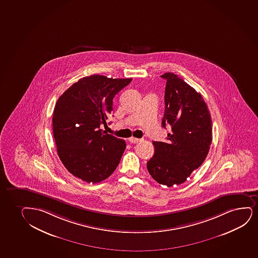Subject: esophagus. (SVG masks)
I'll return each mask as SVG.
<instances>
[{
    "label": "esophagus",
    "instance_id": "1",
    "mask_svg": "<svg viewBox=\"0 0 258 258\" xmlns=\"http://www.w3.org/2000/svg\"><path fill=\"white\" fill-rule=\"evenodd\" d=\"M128 141H130V143H137L141 142L142 139H138V138H136V137H131V138H128Z\"/></svg>",
    "mask_w": 258,
    "mask_h": 258
}]
</instances>
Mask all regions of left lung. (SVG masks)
Returning a JSON list of instances; mask_svg holds the SVG:
<instances>
[{
	"label": "left lung",
	"mask_w": 258,
	"mask_h": 258,
	"mask_svg": "<svg viewBox=\"0 0 258 258\" xmlns=\"http://www.w3.org/2000/svg\"><path fill=\"white\" fill-rule=\"evenodd\" d=\"M167 80L162 126H170L167 143L154 142L155 154L147 169L158 183L172 187L184 182L207 157L212 142V121L200 93L174 73Z\"/></svg>",
	"instance_id": "left-lung-1"
}]
</instances>
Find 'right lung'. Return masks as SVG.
<instances>
[{"mask_svg":"<svg viewBox=\"0 0 258 258\" xmlns=\"http://www.w3.org/2000/svg\"><path fill=\"white\" fill-rule=\"evenodd\" d=\"M132 79L93 75L74 83L58 99L53 134L65 168L78 178L97 183L115 171L126 149L124 140L102 132L113 99Z\"/></svg>","mask_w":258,"mask_h":258,"instance_id":"1","label":"right lung"}]
</instances>
